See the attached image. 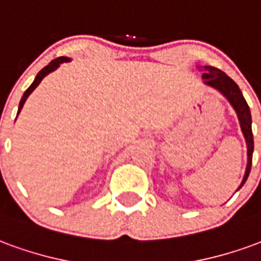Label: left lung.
<instances>
[{
  "mask_svg": "<svg viewBox=\"0 0 261 261\" xmlns=\"http://www.w3.org/2000/svg\"><path fill=\"white\" fill-rule=\"evenodd\" d=\"M202 72L201 78L204 80V84L211 86L214 89H217L219 93H222L226 100L230 103V106L238 114L239 119V124H241L242 133L246 140L247 145V165L246 170H245V176L242 179L241 186L238 187V190L241 189L245 181L249 177L250 173V168H252V156H253V133H252V114H250V109L247 106L245 97L242 95L239 86L236 85L235 81L230 80L228 75L222 72L221 69L211 67V65H205V67H197Z\"/></svg>",
  "mask_w": 261,
  "mask_h": 261,
  "instance_id": "1",
  "label": "left lung"
}]
</instances>
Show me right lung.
I'll return each instance as SVG.
<instances>
[{
	"mask_svg": "<svg viewBox=\"0 0 261 261\" xmlns=\"http://www.w3.org/2000/svg\"><path fill=\"white\" fill-rule=\"evenodd\" d=\"M69 61H71V59H69V57H59V59L53 60V61H51L50 64L46 65L44 68L39 71V74L36 75V78H35V81H33V82H32V85L29 86L28 89H26L25 93H23V96H22V99H20L19 108H18V114L20 113V110H22V108H23V105H25L28 96H29L32 92L36 89V86L39 85L40 82H42L43 78H44L46 75L50 74V72H53V71H56V69H57L60 67V64H63V63H69ZM18 114H16V117H18Z\"/></svg>",
	"mask_w": 261,
	"mask_h": 261,
	"instance_id": "right-lung-1",
	"label": "right lung"
}]
</instances>
